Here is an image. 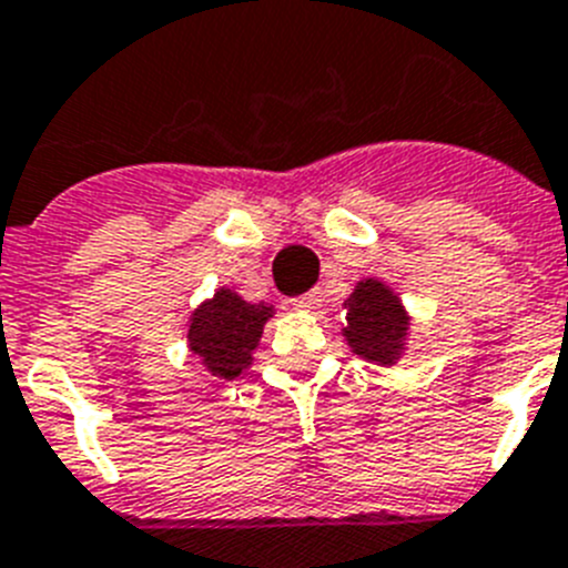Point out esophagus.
Listing matches in <instances>:
<instances>
[{
    "label": "esophagus",
    "instance_id": "1",
    "mask_svg": "<svg viewBox=\"0 0 568 568\" xmlns=\"http://www.w3.org/2000/svg\"><path fill=\"white\" fill-rule=\"evenodd\" d=\"M317 300H321V294L317 292L300 294V297H292V308H297V312H308V308L317 306Z\"/></svg>",
    "mask_w": 568,
    "mask_h": 568
}]
</instances>
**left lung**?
Here are the masks:
<instances>
[{"instance_id":"left-lung-1","label":"left lung","mask_w":568,"mask_h":568,"mask_svg":"<svg viewBox=\"0 0 568 568\" xmlns=\"http://www.w3.org/2000/svg\"><path fill=\"white\" fill-rule=\"evenodd\" d=\"M346 308H349V326L343 328V335L349 341L352 352L375 364H393L402 355L409 326L402 300L378 280H364L346 300Z\"/></svg>"}]
</instances>
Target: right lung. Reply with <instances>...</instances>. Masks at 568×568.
Wrapping results in <instances>:
<instances>
[{"instance_id": "right-lung-1", "label": "right lung", "mask_w": 568, "mask_h": 568, "mask_svg": "<svg viewBox=\"0 0 568 568\" xmlns=\"http://www.w3.org/2000/svg\"><path fill=\"white\" fill-rule=\"evenodd\" d=\"M271 306L247 303L231 288H219L216 297L195 308L190 321V349L219 378L233 381L251 366V352L262 337Z\"/></svg>"}]
</instances>
